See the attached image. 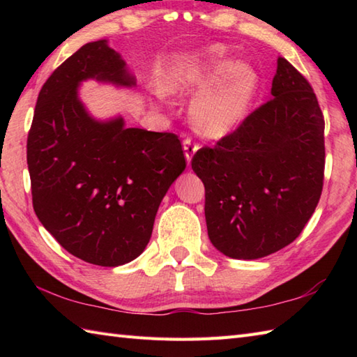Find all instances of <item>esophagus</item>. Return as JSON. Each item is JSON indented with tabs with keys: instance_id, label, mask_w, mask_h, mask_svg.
Listing matches in <instances>:
<instances>
[{
	"instance_id": "obj_1",
	"label": "esophagus",
	"mask_w": 357,
	"mask_h": 357,
	"mask_svg": "<svg viewBox=\"0 0 357 357\" xmlns=\"http://www.w3.org/2000/svg\"><path fill=\"white\" fill-rule=\"evenodd\" d=\"M183 146H184V155H185V159H187V164L190 165L192 159H193L196 151H198L199 146L196 142H193V139H190V138H185L184 142H183Z\"/></svg>"
}]
</instances>
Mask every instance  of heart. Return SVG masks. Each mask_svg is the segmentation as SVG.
Segmentation results:
<instances>
[{
    "label": "heart",
    "mask_w": 357,
    "mask_h": 357,
    "mask_svg": "<svg viewBox=\"0 0 357 357\" xmlns=\"http://www.w3.org/2000/svg\"><path fill=\"white\" fill-rule=\"evenodd\" d=\"M259 75L247 61H229L224 45L188 52L159 79L162 95L198 92L190 105L193 126L208 138H222L239 127L252 105Z\"/></svg>",
    "instance_id": "1"
}]
</instances>
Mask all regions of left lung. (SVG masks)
Segmentation results:
<instances>
[{"instance_id":"obj_1","label":"left lung","mask_w":357,"mask_h":357,"mask_svg":"<svg viewBox=\"0 0 357 357\" xmlns=\"http://www.w3.org/2000/svg\"><path fill=\"white\" fill-rule=\"evenodd\" d=\"M324 128L312 86L279 56L271 100L192 159L206 187L207 231L216 250L259 259L299 236L322 193Z\"/></svg>"}]
</instances>
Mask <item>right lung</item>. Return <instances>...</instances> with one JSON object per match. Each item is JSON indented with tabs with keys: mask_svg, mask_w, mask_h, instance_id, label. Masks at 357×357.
<instances>
[{
	"mask_svg": "<svg viewBox=\"0 0 357 357\" xmlns=\"http://www.w3.org/2000/svg\"><path fill=\"white\" fill-rule=\"evenodd\" d=\"M87 79L136 86L107 40L84 44L50 75L27 138L33 210L70 255L118 267L147 247L185 158L176 135L127 128L123 116L93 118L78 92Z\"/></svg>",
	"mask_w": 357,
	"mask_h": 357,
	"instance_id": "right-lung-1",
	"label": "right lung"
}]
</instances>
